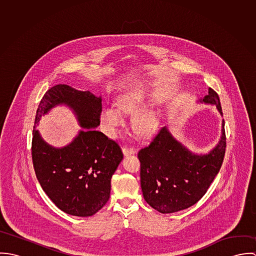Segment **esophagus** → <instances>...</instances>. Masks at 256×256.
<instances>
[{"mask_svg":"<svg viewBox=\"0 0 256 256\" xmlns=\"http://www.w3.org/2000/svg\"><path fill=\"white\" fill-rule=\"evenodd\" d=\"M122 150H123V154L124 156H129V154H134L136 152V150L134 148H131V146H124L122 148Z\"/></svg>","mask_w":256,"mask_h":256,"instance_id":"obj_1","label":"esophagus"}]
</instances>
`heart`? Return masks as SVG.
Masks as SVG:
<instances>
[{"label": "heart", "mask_w": 256, "mask_h": 256, "mask_svg": "<svg viewBox=\"0 0 256 256\" xmlns=\"http://www.w3.org/2000/svg\"><path fill=\"white\" fill-rule=\"evenodd\" d=\"M146 102V94L141 90H132L121 94L117 98V108L113 104H106L100 111V119L106 133L110 136L117 134L118 128L123 124L122 113L131 114L142 110ZM135 131L142 135L154 133L160 124L158 114L152 110H144L137 113L133 118Z\"/></svg>", "instance_id": "b5f03b06"}]
</instances>
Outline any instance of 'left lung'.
Returning <instances> with one entry per match:
<instances>
[{
	"label": "left lung",
	"instance_id": "left-lung-1",
	"mask_svg": "<svg viewBox=\"0 0 256 256\" xmlns=\"http://www.w3.org/2000/svg\"><path fill=\"white\" fill-rule=\"evenodd\" d=\"M200 102L215 104L222 115L218 94ZM219 144L206 154H195L178 142L166 127L158 130L148 146L138 152L141 188L146 203L162 214L178 212L197 203L219 172L226 152L224 121Z\"/></svg>",
	"mask_w": 256,
	"mask_h": 256
}]
</instances>
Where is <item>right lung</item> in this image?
Listing matches in <instances>:
<instances>
[{
	"label": "right lung",
	"mask_w": 256,
	"mask_h": 256,
	"mask_svg": "<svg viewBox=\"0 0 256 256\" xmlns=\"http://www.w3.org/2000/svg\"><path fill=\"white\" fill-rule=\"evenodd\" d=\"M74 108L82 126L74 142L56 149L36 130L40 116L55 105ZM102 98L68 84L49 88L41 98L34 120L32 156L37 180L51 201L63 212L90 217L108 201L111 178L123 158L119 145L96 129L100 123Z\"/></svg>",
	"instance_id": "obj_1"
}]
</instances>
